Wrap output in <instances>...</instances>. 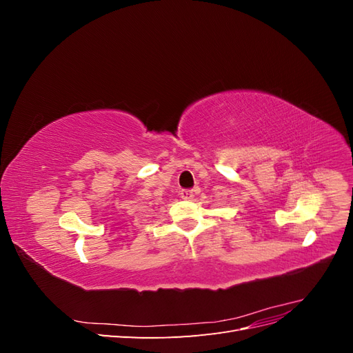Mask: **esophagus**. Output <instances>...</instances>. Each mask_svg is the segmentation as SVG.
<instances>
[{"mask_svg":"<svg viewBox=\"0 0 353 353\" xmlns=\"http://www.w3.org/2000/svg\"><path fill=\"white\" fill-rule=\"evenodd\" d=\"M181 197H183L184 200H193L194 199V193L193 190H181Z\"/></svg>","mask_w":353,"mask_h":353,"instance_id":"esophagus-1","label":"esophagus"}]
</instances>
